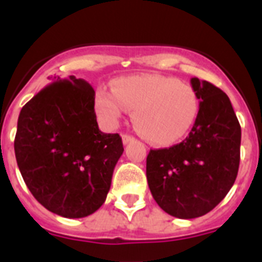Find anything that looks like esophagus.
<instances>
[{"label": "esophagus", "instance_id": "34e87169", "mask_svg": "<svg viewBox=\"0 0 262 262\" xmlns=\"http://www.w3.org/2000/svg\"><path fill=\"white\" fill-rule=\"evenodd\" d=\"M134 140H135V138L127 135V134L122 135V142H123V144H127V143H129V142H134Z\"/></svg>", "mask_w": 262, "mask_h": 262}]
</instances>
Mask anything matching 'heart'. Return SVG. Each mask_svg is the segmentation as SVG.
<instances>
[{"label":"heart","instance_id":"1","mask_svg":"<svg viewBox=\"0 0 262 262\" xmlns=\"http://www.w3.org/2000/svg\"><path fill=\"white\" fill-rule=\"evenodd\" d=\"M198 97L190 85L163 75L117 78L113 90L99 88L96 108L108 127H115L127 110L134 124L154 144L169 145L184 138L195 122Z\"/></svg>","mask_w":262,"mask_h":262}]
</instances>
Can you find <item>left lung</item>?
<instances>
[{
    "mask_svg": "<svg viewBox=\"0 0 262 262\" xmlns=\"http://www.w3.org/2000/svg\"><path fill=\"white\" fill-rule=\"evenodd\" d=\"M200 99L195 122L180 144L151 149L147 181L165 212L193 219L211 211L232 187L240 163L242 128L223 90L193 77Z\"/></svg>",
    "mask_w": 262,
    "mask_h": 262,
    "instance_id": "left-lung-1",
    "label": "left lung"
}]
</instances>
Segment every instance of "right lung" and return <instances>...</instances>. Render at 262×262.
<instances>
[{
    "label": "right lung",
    "instance_id": "right-lung-1",
    "mask_svg": "<svg viewBox=\"0 0 262 262\" xmlns=\"http://www.w3.org/2000/svg\"><path fill=\"white\" fill-rule=\"evenodd\" d=\"M50 80L20 110L15 159L41 206L60 216L84 217L105 202L123 143L98 128L96 93L88 81Z\"/></svg>",
    "mask_w": 262,
    "mask_h": 262
}]
</instances>
